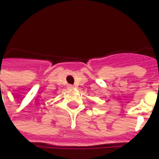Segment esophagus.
I'll return each instance as SVG.
<instances>
[{
    "label": "esophagus",
    "instance_id": "34e87169",
    "mask_svg": "<svg viewBox=\"0 0 159 159\" xmlns=\"http://www.w3.org/2000/svg\"><path fill=\"white\" fill-rule=\"evenodd\" d=\"M69 88L70 89H73V88H74V86H73V85H69Z\"/></svg>",
    "mask_w": 159,
    "mask_h": 159
}]
</instances>
